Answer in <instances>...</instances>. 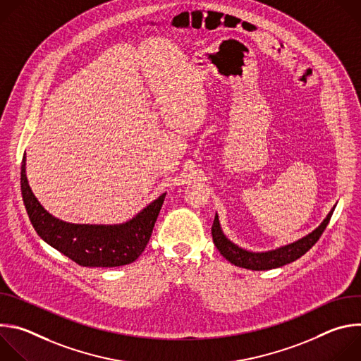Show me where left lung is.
Returning a JSON list of instances; mask_svg holds the SVG:
<instances>
[{
	"label": "left lung",
	"mask_w": 361,
	"mask_h": 361,
	"mask_svg": "<svg viewBox=\"0 0 361 361\" xmlns=\"http://www.w3.org/2000/svg\"><path fill=\"white\" fill-rule=\"evenodd\" d=\"M334 209H336V205L327 214V217L322 221V224L312 233H308L307 235H304L302 238H300L294 243H290V244H286V245L277 247L274 250H269V251H251V250L243 248V247L237 245L235 243H233L231 240H228L226 237V234L223 233L219 216L216 214L214 223L212 227L213 241L224 259L237 267L254 270V271H264V270L283 267V266L300 259L301 255H304L317 243V240L326 230V227L333 216Z\"/></svg>",
	"instance_id": "obj_1"
}]
</instances>
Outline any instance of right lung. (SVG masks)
<instances>
[{"mask_svg":"<svg viewBox=\"0 0 361 361\" xmlns=\"http://www.w3.org/2000/svg\"><path fill=\"white\" fill-rule=\"evenodd\" d=\"M21 192L37 234L82 267H120L135 262L149 241L166 192L121 224H74L49 214L34 195L21 164Z\"/></svg>","mask_w":361,"mask_h":361,"instance_id":"add662e5","label":"right lung"}]
</instances>
